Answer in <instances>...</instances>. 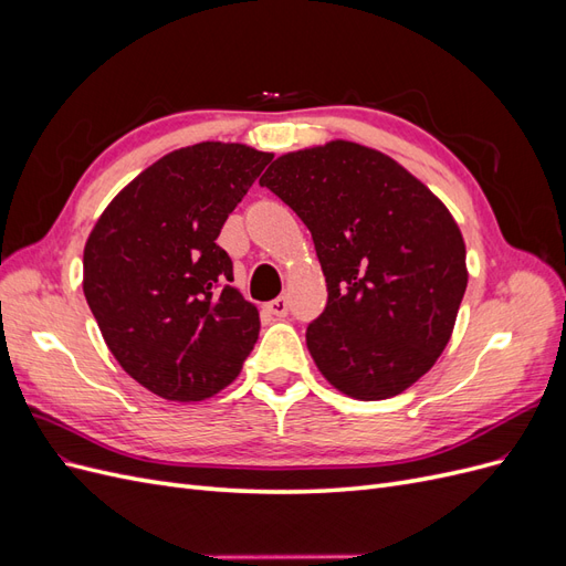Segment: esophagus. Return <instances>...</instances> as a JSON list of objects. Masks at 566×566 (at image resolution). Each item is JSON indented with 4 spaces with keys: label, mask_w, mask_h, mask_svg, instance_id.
<instances>
[{
    "label": "esophagus",
    "mask_w": 566,
    "mask_h": 566,
    "mask_svg": "<svg viewBox=\"0 0 566 566\" xmlns=\"http://www.w3.org/2000/svg\"><path fill=\"white\" fill-rule=\"evenodd\" d=\"M266 312H269V314H273V316L283 318V316H287V312H290V304H287V300H285V297H276V300L266 302Z\"/></svg>",
    "instance_id": "1"
}]
</instances>
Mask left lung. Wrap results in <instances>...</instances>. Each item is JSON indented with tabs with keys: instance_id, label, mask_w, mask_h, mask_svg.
<instances>
[{
	"instance_id": "left-lung-1",
	"label": "left lung",
	"mask_w": 566,
	"mask_h": 566,
	"mask_svg": "<svg viewBox=\"0 0 566 566\" xmlns=\"http://www.w3.org/2000/svg\"><path fill=\"white\" fill-rule=\"evenodd\" d=\"M260 184L314 238L328 304L306 347L323 378L361 401L418 382L447 349L468 287L447 205L385 153L342 139L285 153Z\"/></svg>"
}]
</instances>
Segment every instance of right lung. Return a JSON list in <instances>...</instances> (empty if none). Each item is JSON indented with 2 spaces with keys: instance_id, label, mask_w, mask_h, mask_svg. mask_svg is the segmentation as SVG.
I'll list each match as a JSON object with an SVG mask.
<instances>
[{
  "instance_id": "add662e5",
  "label": "right lung",
  "mask_w": 566,
  "mask_h": 566,
  "mask_svg": "<svg viewBox=\"0 0 566 566\" xmlns=\"http://www.w3.org/2000/svg\"><path fill=\"white\" fill-rule=\"evenodd\" d=\"M245 144L167 153L119 191L84 245V297L132 378L169 401L231 385L260 335L217 238L271 163Z\"/></svg>"
}]
</instances>
